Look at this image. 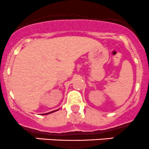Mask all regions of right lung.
Wrapping results in <instances>:
<instances>
[{"label": "right lung", "instance_id": "right-lung-1", "mask_svg": "<svg viewBox=\"0 0 149 149\" xmlns=\"http://www.w3.org/2000/svg\"><path fill=\"white\" fill-rule=\"evenodd\" d=\"M56 111H57V110H56ZM52 112H54V111H51V112H49V113H46V114H51V113H52Z\"/></svg>", "mask_w": 149, "mask_h": 149}]
</instances>
